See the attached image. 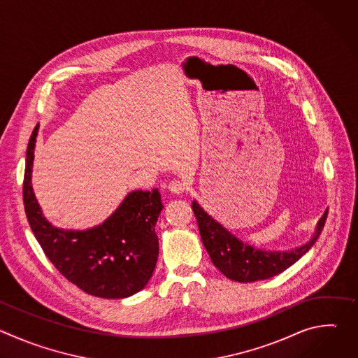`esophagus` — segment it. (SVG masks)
I'll return each mask as SVG.
<instances>
[{"label":"esophagus","mask_w":358,"mask_h":358,"mask_svg":"<svg viewBox=\"0 0 358 358\" xmlns=\"http://www.w3.org/2000/svg\"><path fill=\"white\" fill-rule=\"evenodd\" d=\"M169 191L174 195H181L184 191H185V184L182 181H178V180H174L169 184Z\"/></svg>","instance_id":"esophagus-1"}]
</instances>
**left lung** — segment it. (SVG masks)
I'll return each instance as SVG.
<instances>
[{
	"instance_id": "obj_1",
	"label": "left lung",
	"mask_w": 358,
	"mask_h": 358,
	"mask_svg": "<svg viewBox=\"0 0 358 358\" xmlns=\"http://www.w3.org/2000/svg\"><path fill=\"white\" fill-rule=\"evenodd\" d=\"M192 211L198 222L202 243L214 266L228 279L242 283L269 279L290 268L316 243L327 218L326 210L316 224L312 238L306 243L287 250H266L255 248L236 238L214 220L195 199L192 201Z\"/></svg>"
}]
</instances>
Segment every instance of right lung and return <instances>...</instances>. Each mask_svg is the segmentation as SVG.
Returning <instances> with one entry per match:
<instances>
[{"label": "right lung", "mask_w": 358, "mask_h": 358, "mask_svg": "<svg viewBox=\"0 0 358 358\" xmlns=\"http://www.w3.org/2000/svg\"><path fill=\"white\" fill-rule=\"evenodd\" d=\"M34 129L25 162L24 206L29 227L48 259L83 292L105 299H124L140 292L152 276L159 258L156 224L162 210L159 188L131 191L115 213L89 229H64L50 224L32 188Z\"/></svg>", "instance_id": "obj_1"}]
</instances>
